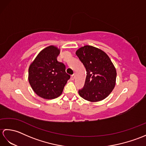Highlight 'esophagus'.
<instances>
[{
  "mask_svg": "<svg viewBox=\"0 0 146 146\" xmlns=\"http://www.w3.org/2000/svg\"><path fill=\"white\" fill-rule=\"evenodd\" d=\"M75 74L74 73L73 75H71V80H74V79H75Z\"/></svg>",
  "mask_w": 146,
  "mask_h": 146,
  "instance_id": "1",
  "label": "esophagus"
}]
</instances>
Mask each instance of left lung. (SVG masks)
Instances as JSON below:
<instances>
[{
  "mask_svg": "<svg viewBox=\"0 0 146 146\" xmlns=\"http://www.w3.org/2000/svg\"><path fill=\"white\" fill-rule=\"evenodd\" d=\"M76 54L86 69L83 88L79 90L81 97L90 102H98L107 97L115 85L117 72L108 56L92 46L79 48Z\"/></svg>",
  "mask_w": 146,
  "mask_h": 146,
  "instance_id": "1",
  "label": "left lung"
}]
</instances>
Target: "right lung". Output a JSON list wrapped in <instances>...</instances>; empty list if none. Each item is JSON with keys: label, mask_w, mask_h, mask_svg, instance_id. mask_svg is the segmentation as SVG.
Listing matches in <instances>:
<instances>
[{"label": "right lung", "mask_w": 146, "mask_h": 146, "mask_svg": "<svg viewBox=\"0 0 146 146\" xmlns=\"http://www.w3.org/2000/svg\"><path fill=\"white\" fill-rule=\"evenodd\" d=\"M60 50L49 46L39 52L29 68V82L36 94L44 99H54L63 92L70 75L65 65L57 60Z\"/></svg>", "instance_id": "right-lung-1"}]
</instances>
